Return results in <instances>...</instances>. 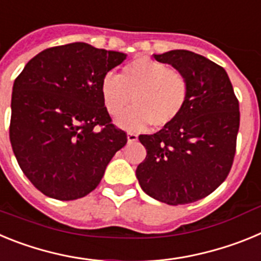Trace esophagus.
<instances>
[{"mask_svg": "<svg viewBox=\"0 0 261 261\" xmlns=\"http://www.w3.org/2000/svg\"><path fill=\"white\" fill-rule=\"evenodd\" d=\"M126 140H128L129 144H132V142H136L138 140V136L136 133H128L126 135Z\"/></svg>", "mask_w": 261, "mask_h": 261, "instance_id": "esophagus-1", "label": "esophagus"}]
</instances>
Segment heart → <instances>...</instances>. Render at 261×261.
<instances>
[{"instance_id": "obj_1", "label": "heart", "mask_w": 261, "mask_h": 261, "mask_svg": "<svg viewBox=\"0 0 261 261\" xmlns=\"http://www.w3.org/2000/svg\"><path fill=\"white\" fill-rule=\"evenodd\" d=\"M102 100L107 112L117 117L121 128L137 132L147 126L165 128L172 124L186 108L190 98V82L181 71L163 62L137 57L128 62L120 74L107 73L100 84Z\"/></svg>"}]
</instances>
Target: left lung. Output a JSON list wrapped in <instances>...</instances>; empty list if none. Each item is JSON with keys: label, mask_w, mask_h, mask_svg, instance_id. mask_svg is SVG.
I'll list each match as a JSON object with an SVG mask.
<instances>
[{"label": "left lung", "mask_w": 261, "mask_h": 261, "mask_svg": "<svg viewBox=\"0 0 261 261\" xmlns=\"http://www.w3.org/2000/svg\"><path fill=\"white\" fill-rule=\"evenodd\" d=\"M154 59L181 71L190 98L174 123L141 135L146 158L136 176L145 193L168 205L195 202L211 195L229 175L239 130V103L222 66L186 49Z\"/></svg>", "instance_id": "1"}]
</instances>
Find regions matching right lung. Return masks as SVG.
Wrapping results in <instances>:
<instances>
[{
  "label": "right lung",
  "instance_id": "obj_1",
  "mask_svg": "<svg viewBox=\"0 0 261 261\" xmlns=\"http://www.w3.org/2000/svg\"><path fill=\"white\" fill-rule=\"evenodd\" d=\"M125 59V53L71 43L41 50L14 81L11 147L45 196L69 201L89 195L126 144L100 94L103 77Z\"/></svg>",
  "mask_w": 261,
  "mask_h": 261
}]
</instances>
